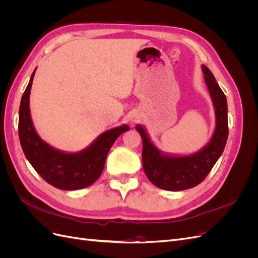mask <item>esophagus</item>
<instances>
[{
	"mask_svg": "<svg viewBox=\"0 0 258 258\" xmlns=\"http://www.w3.org/2000/svg\"><path fill=\"white\" fill-rule=\"evenodd\" d=\"M140 119H141V115H140L139 112H132V114L130 115V121L131 123H136L138 122Z\"/></svg>",
	"mask_w": 258,
	"mask_h": 258,
	"instance_id": "obj_1",
	"label": "esophagus"
}]
</instances>
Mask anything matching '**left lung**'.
<instances>
[{
  "instance_id": "left-lung-1",
  "label": "left lung",
  "mask_w": 258,
  "mask_h": 258,
  "mask_svg": "<svg viewBox=\"0 0 258 258\" xmlns=\"http://www.w3.org/2000/svg\"><path fill=\"white\" fill-rule=\"evenodd\" d=\"M215 112V129L210 141L196 153L173 155L161 152L142 124L136 129L142 137L143 169L147 178L161 189L179 191L200 184L221 157L228 138L227 100L212 72L201 66Z\"/></svg>"
}]
</instances>
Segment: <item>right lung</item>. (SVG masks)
Masks as SVG:
<instances>
[{
    "mask_svg": "<svg viewBox=\"0 0 258 258\" xmlns=\"http://www.w3.org/2000/svg\"><path fill=\"white\" fill-rule=\"evenodd\" d=\"M35 70L19 107L18 132L22 151L36 172L56 188L76 190L88 187L102 173L106 156L116 139L130 128L121 124L106 130L87 147L75 153L60 151L46 143L37 135L30 113V92Z\"/></svg>",
    "mask_w": 258,
    "mask_h": 258,
    "instance_id": "obj_1",
    "label": "right lung"
}]
</instances>
